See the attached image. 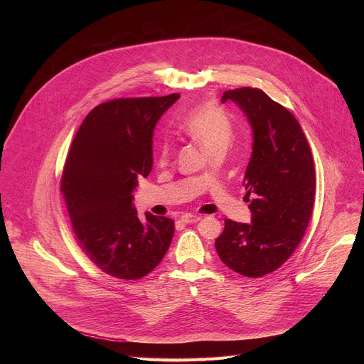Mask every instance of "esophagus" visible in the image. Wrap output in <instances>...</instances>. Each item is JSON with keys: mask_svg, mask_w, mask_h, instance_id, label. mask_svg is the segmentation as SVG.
Returning a JSON list of instances; mask_svg holds the SVG:
<instances>
[{"mask_svg": "<svg viewBox=\"0 0 364 364\" xmlns=\"http://www.w3.org/2000/svg\"><path fill=\"white\" fill-rule=\"evenodd\" d=\"M201 218L200 216H196V215H184L181 216V222L183 223H196L198 222Z\"/></svg>", "mask_w": 364, "mask_h": 364, "instance_id": "34e87169", "label": "esophagus"}]
</instances>
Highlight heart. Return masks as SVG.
<instances>
[{"label":"heart","mask_w":364,"mask_h":364,"mask_svg":"<svg viewBox=\"0 0 364 364\" xmlns=\"http://www.w3.org/2000/svg\"><path fill=\"white\" fill-rule=\"evenodd\" d=\"M178 125L186 135L201 145L209 155L215 151L226 152L233 138V128L229 117L215 105H203L191 109L180 119ZM170 154V144L163 142L157 149L159 163L167 164Z\"/></svg>","instance_id":"b5f03b06"}]
</instances>
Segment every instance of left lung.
Returning <instances> with one entry per match:
<instances>
[{"label":"left lung","instance_id":"obj_1","mask_svg":"<svg viewBox=\"0 0 364 364\" xmlns=\"http://www.w3.org/2000/svg\"><path fill=\"white\" fill-rule=\"evenodd\" d=\"M226 100L236 103L253 132L243 178L252 220L226 219L215 246L232 271L259 278L278 269L306 230L316 196L313 154L295 117L264 90H226Z\"/></svg>","mask_w":364,"mask_h":364}]
</instances>
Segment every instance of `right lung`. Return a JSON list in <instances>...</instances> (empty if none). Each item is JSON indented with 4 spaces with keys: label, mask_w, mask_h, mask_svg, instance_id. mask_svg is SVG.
Returning <instances> with one entry per match:
<instances>
[{
    "label": "right lung",
    "mask_w": 364,
    "mask_h": 364,
    "mask_svg": "<svg viewBox=\"0 0 364 364\" xmlns=\"http://www.w3.org/2000/svg\"><path fill=\"white\" fill-rule=\"evenodd\" d=\"M180 97H127L100 103L76 132L60 190L79 246L105 274L139 279L167 253L174 222L132 204L138 178L152 168V134Z\"/></svg>",
    "instance_id": "right-lung-1"
}]
</instances>
